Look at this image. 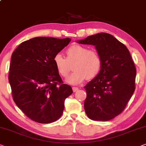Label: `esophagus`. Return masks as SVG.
<instances>
[{
    "label": "esophagus",
    "mask_w": 146,
    "mask_h": 146,
    "mask_svg": "<svg viewBox=\"0 0 146 146\" xmlns=\"http://www.w3.org/2000/svg\"><path fill=\"white\" fill-rule=\"evenodd\" d=\"M72 89H73V92H76V91L79 90L78 87H72Z\"/></svg>",
    "instance_id": "esophagus-1"
}]
</instances>
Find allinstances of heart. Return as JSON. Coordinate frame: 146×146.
I'll use <instances>...</instances> for the list:
<instances>
[{
    "mask_svg": "<svg viewBox=\"0 0 146 146\" xmlns=\"http://www.w3.org/2000/svg\"><path fill=\"white\" fill-rule=\"evenodd\" d=\"M75 61L73 66L74 72L66 79L71 85L82 83L85 79H93L98 75L102 67V59L96 51L89 50L84 46L75 44L67 50V59L61 53H57L53 62L58 73L66 77L69 73V63Z\"/></svg>",
    "mask_w": 146,
    "mask_h": 146,
    "instance_id": "1",
    "label": "heart"
}]
</instances>
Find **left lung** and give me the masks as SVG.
I'll return each mask as SVG.
<instances>
[{
  "instance_id": "1",
  "label": "left lung",
  "mask_w": 146,
  "mask_h": 146,
  "mask_svg": "<svg viewBox=\"0 0 146 146\" xmlns=\"http://www.w3.org/2000/svg\"><path fill=\"white\" fill-rule=\"evenodd\" d=\"M77 42L95 46L102 59L98 75L84 87L85 113L94 121L112 119L123 111L135 91L136 69L129 50L106 33Z\"/></svg>"
}]
</instances>
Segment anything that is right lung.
I'll list each match as a JSON object with an SVG mask.
<instances>
[{
  "instance_id": "obj_1",
  "label": "right lung",
  "mask_w": 146,
  "mask_h": 146,
  "mask_svg": "<svg viewBox=\"0 0 146 146\" xmlns=\"http://www.w3.org/2000/svg\"><path fill=\"white\" fill-rule=\"evenodd\" d=\"M71 38L38 36L20 44L12 54L9 81L13 100L27 117L40 123L57 121L73 93L63 84L53 58Z\"/></svg>"
}]
</instances>
